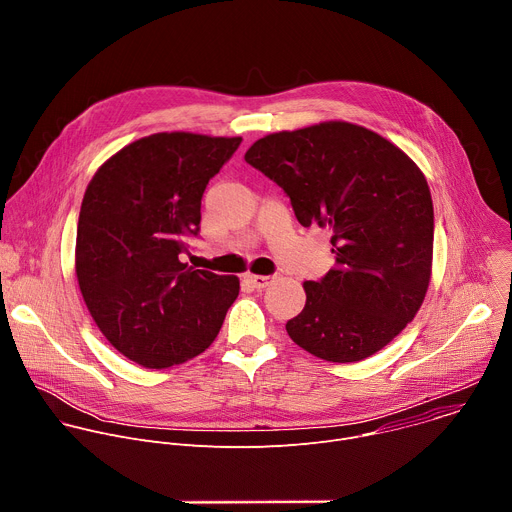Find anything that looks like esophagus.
Segmentation results:
<instances>
[{
    "instance_id": "1",
    "label": "esophagus",
    "mask_w": 512,
    "mask_h": 512,
    "mask_svg": "<svg viewBox=\"0 0 512 512\" xmlns=\"http://www.w3.org/2000/svg\"><path fill=\"white\" fill-rule=\"evenodd\" d=\"M245 281L251 283V287H255V289H263V287L269 285L271 277L269 275H253V273H249V275H245Z\"/></svg>"
}]
</instances>
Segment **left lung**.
<instances>
[{"instance_id":"8db88e82","label":"left lung","mask_w":512,"mask_h":512,"mask_svg":"<svg viewBox=\"0 0 512 512\" xmlns=\"http://www.w3.org/2000/svg\"><path fill=\"white\" fill-rule=\"evenodd\" d=\"M247 164L277 182L304 227L332 233L334 267L304 281L289 338L328 362L385 348L419 312L433 261V202L417 164L383 135L322 121L257 139Z\"/></svg>"}]
</instances>
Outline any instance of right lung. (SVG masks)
I'll list each match as a JSON object with an SVG mask.
<instances>
[{
  "label": "right lung",
  "instance_id": "add662e5",
  "mask_svg": "<svg viewBox=\"0 0 512 512\" xmlns=\"http://www.w3.org/2000/svg\"><path fill=\"white\" fill-rule=\"evenodd\" d=\"M239 143L154 133L113 154L85 190L75 249L83 300L109 344L145 369L204 352L239 296L237 275L180 259L186 237L198 233L208 180Z\"/></svg>",
  "mask_w": 512,
  "mask_h": 512
}]
</instances>
